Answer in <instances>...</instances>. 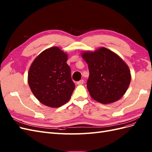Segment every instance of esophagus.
I'll return each instance as SVG.
<instances>
[{"label": "esophagus", "instance_id": "obj_1", "mask_svg": "<svg viewBox=\"0 0 152 152\" xmlns=\"http://www.w3.org/2000/svg\"><path fill=\"white\" fill-rule=\"evenodd\" d=\"M83 83H84V80H80L78 81H77V85H82V84H83Z\"/></svg>", "mask_w": 152, "mask_h": 152}]
</instances>
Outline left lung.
I'll use <instances>...</instances> for the list:
<instances>
[{
  "label": "left lung",
  "mask_w": 152,
  "mask_h": 152,
  "mask_svg": "<svg viewBox=\"0 0 152 152\" xmlns=\"http://www.w3.org/2000/svg\"><path fill=\"white\" fill-rule=\"evenodd\" d=\"M81 56L88 66L87 88L92 98L106 104L122 97L131 80V71L124 60L104 47L84 51Z\"/></svg>",
  "instance_id": "8db88e82"
}]
</instances>
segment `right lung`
I'll list each match as a JSON object with an SVG mask.
<instances>
[{
	"label": "right lung",
	"mask_w": 152,
	"mask_h": 152,
	"mask_svg": "<svg viewBox=\"0 0 152 152\" xmlns=\"http://www.w3.org/2000/svg\"><path fill=\"white\" fill-rule=\"evenodd\" d=\"M67 58V55L58 47H51L41 52L30 66L28 83L42 104L58 107L70 99L75 84L66 63Z\"/></svg>",
	"instance_id": "obj_1"
}]
</instances>
